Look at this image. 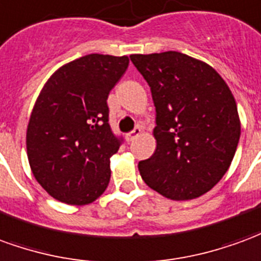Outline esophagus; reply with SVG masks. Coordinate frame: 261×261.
<instances>
[{"instance_id": "esophagus-1", "label": "esophagus", "mask_w": 261, "mask_h": 261, "mask_svg": "<svg viewBox=\"0 0 261 261\" xmlns=\"http://www.w3.org/2000/svg\"><path fill=\"white\" fill-rule=\"evenodd\" d=\"M140 134H142V129H140V127H135L130 134L126 135V140L127 142H134V140L136 139V138H138Z\"/></svg>"}]
</instances>
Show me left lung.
I'll return each instance as SVG.
<instances>
[{"mask_svg":"<svg viewBox=\"0 0 261 261\" xmlns=\"http://www.w3.org/2000/svg\"><path fill=\"white\" fill-rule=\"evenodd\" d=\"M156 107V150L139 162L147 186L188 201L208 193L230 167L240 138L232 91L208 63L180 51L130 55Z\"/></svg>","mask_w":261,"mask_h":261,"instance_id":"1","label":"left lung"}]
</instances>
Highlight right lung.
<instances>
[{"mask_svg":"<svg viewBox=\"0 0 261 261\" xmlns=\"http://www.w3.org/2000/svg\"><path fill=\"white\" fill-rule=\"evenodd\" d=\"M129 66L127 56L87 55L63 64L39 92L27 129L33 177L68 205L99 198L121 142L111 132L107 99Z\"/></svg>","mask_w":261,"mask_h":261,"instance_id":"add662e5","label":"right lung"}]
</instances>
